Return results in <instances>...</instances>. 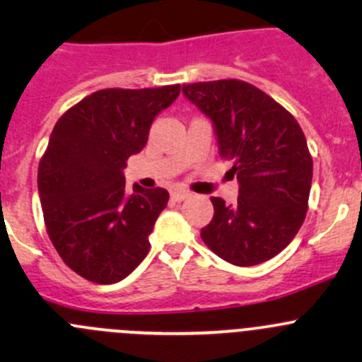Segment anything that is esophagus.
<instances>
[{"instance_id":"esophagus-1","label":"esophagus","mask_w":362,"mask_h":362,"mask_svg":"<svg viewBox=\"0 0 362 362\" xmlns=\"http://www.w3.org/2000/svg\"><path fill=\"white\" fill-rule=\"evenodd\" d=\"M189 196H191V192L185 191V189H175V191H171V199H175V202H184Z\"/></svg>"}]
</instances>
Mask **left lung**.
<instances>
[{"instance_id": "1", "label": "left lung", "mask_w": 362, "mask_h": 362, "mask_svg": "<svg viewBox=\"0 0 362 362\" xmlns=\"http://www.w3.org/2000/svg\"><path fill=\"white\" fill-rule=\"evenodd\" d=\"M185 100L211 120L218 154L238 180V202L211 198L204 245L235 266L280 254L308 210L313 163L296 119L273 98L242 80L182 86Z\"/></svg>"}]
</instances>
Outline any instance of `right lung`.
I'll use <instances>...</instances> for the list:
<instances>
[{"mask_svg":"<svg viewBox=\"0 0 362 362\" xmlns=\"http://www.w3.org/2000/svg\"><path fill=\"white\" fill-rule=\"evenodd\" d=\"M178 94L180 86L98 90L54 126L38 166L43 218L61 259L90 282H120L147 255L170 194L138 184L127 192L124 168Z\"/></svg>","mask_w":362,"mask_h":362,"instance_id":"add662e5","label":"right lung"}]
</instances>
